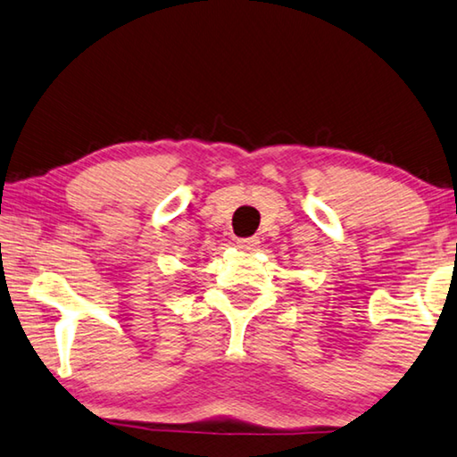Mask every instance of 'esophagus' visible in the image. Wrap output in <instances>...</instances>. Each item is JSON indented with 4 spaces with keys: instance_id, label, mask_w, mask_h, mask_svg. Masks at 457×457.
Returning <instances> with one entry per match:
<instances>
[{
    "instance_id": "1",
    "label": "esophagus",
    "mask_w": 457,
    "mask_h": 457,
    "mask_svg": "<svg viewBox=\"0 0 457 457\" xmlns=\"http://www.w3.org/2000/svg\"><path fill=\"white\" fill-rule=\"evenodd\" d=\"M237 246L243 251H255L259 246V237H246V238H237Z\"/></svg>"
}]
</instances>
